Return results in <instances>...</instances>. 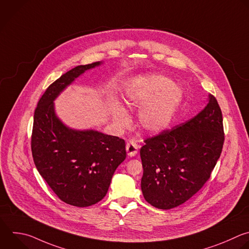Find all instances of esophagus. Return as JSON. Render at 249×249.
I'll use <instances>...</instances> for the list:
<instances>
[{"label": "esophagus", "mask_w": 249, "mask_h": 249, "mask_svg": "<svg viewBox=\"0 0 249 249\" xmlns=\"http://www.w3.org/2000/svg\"><path fill=\"white\" fill-rule=\"evenodd\" d=\"M126 150H127V153L129 156H135L137 153H138V150H139V145L137 142H133V141H130L127 142L126 144Z\"/></svg>", "instance_id": "obj_1"}]
</instances>
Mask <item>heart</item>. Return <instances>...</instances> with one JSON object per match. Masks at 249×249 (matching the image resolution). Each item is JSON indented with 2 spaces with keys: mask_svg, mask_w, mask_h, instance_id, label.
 Returning <instances> with one entry per match:
<instances>
[{
  "mask_svg": "<svg viewBox=\"0 0 249 249\" xmlns=\"http://www.w3.org/2000/svg\"><path fill=\"white\" fill-rule=\"evenodd\" d=\"M182 99L180 89L166 77L151 75L139 79L127 92L125 103L129 107H143L139 114L141 127L149 133H158L166 128ZM114 123L125 128L129 117L118 104L112 107Z\"/></svg>",
  "mask_w": 249,
  "mask_h": 249,
  "instance_id": "obj_1",
  "label": "heart"
}]
</instances>
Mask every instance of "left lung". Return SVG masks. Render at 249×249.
Segmentation results:
<instances>
[{"label": "left lung", "mask_w": 249, "mask_h": 249, "mask_svg": "<svg viewBox=\"0 0 249 249\" xmlns=\"http://www.w3.org/2000/svg\"><path fill=\"white\" fill-rule=\"evenodd\" d=\"M225 141L216 98L192 119L146 138L140 153L144 199L158 209L177 207L208 181Z\"/></svg>", "instance_id": "8db88e82"}]
</instances>
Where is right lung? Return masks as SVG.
I'll return each instance as SVG.
<instances>
[{"label":"right lung","mask_w":249,"mask_h":249,"mask_svg":"<svg viewBox=\"0 0 249 249\" xmlns=\"http://www.w3.org/2000/svg\"><path fill=\"white\" fill-rule=\"evenodd\" d=\"M78 65L51 84L34 112L31 150L36 168L63 202L87 207L102 200L116 168L126 158L125 141L94 130L66 127L55 115L53 101L86 70L100 65Z\"/></svg>","instance_id":"1"}]
</instances>
